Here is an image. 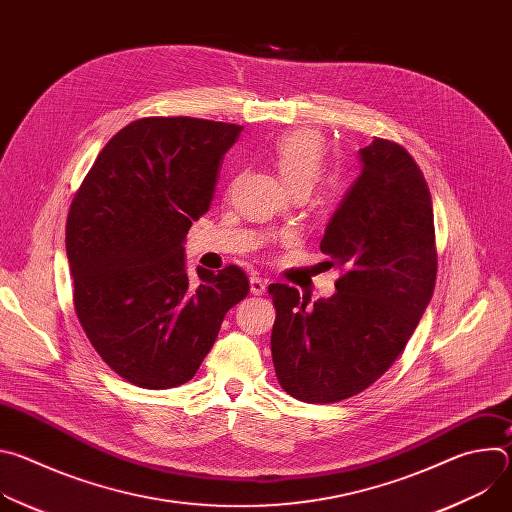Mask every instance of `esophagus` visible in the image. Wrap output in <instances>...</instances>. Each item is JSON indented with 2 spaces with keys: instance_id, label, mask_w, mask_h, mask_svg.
<instances>
[{
  "instance_id": "1",
  "label": "esophagus",
  "mask_w": 512,
  "mask_h": 512,
  "mask_svg": "<svg viewBox=\"0 0 512 512\" xmlns=\"http://www.w3.org/2000/svg\"><path fill=\"white\" fill-rule=\"evenodd\" d=\"M249 283H251V294H253V296H261V294H265V287H267V281H265V279H261V277L253 275V277L249 279Z\"/></svg>"
}]
</instances>
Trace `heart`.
I'll return each instance as SVG.
<instances>
[{"label":"heart","instance_id":"obj_1","mask_svg":"<svg viewBox=\"0 0 512 512\" xmlns=\"http://www.w3.org/2000/svg\"><path fill=\"white\" fill-rule=\"evenodd\" d=\"M271 162L291 192H310L326 164V141L314 129H291L271 143Z\"/></svg>","mask_w":512,"mask_h":512}]
</instances>
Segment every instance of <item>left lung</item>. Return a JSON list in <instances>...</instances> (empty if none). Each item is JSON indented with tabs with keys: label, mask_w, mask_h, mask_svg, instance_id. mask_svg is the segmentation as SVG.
<instances>
[{
	"label": "left lung",
	"mask_w": 512,
	"mask_h": 512,
	"mask_svg": "<svg viewBox=\"0 0 512 512\" xmlns=\"http://www.w3.org/2000/svg\"><path fill=\"white\" fill-rule=\"evenodd\" d=\"M362 172L330 218L322 253L342 269L328 300L271 283V356L285 393L336 403L391 369L435 287L437 251L427 182L399 143L379 139L358 152Z\"/></svg>",
	"instance_id": "left-lung-1"
}]
</instances>
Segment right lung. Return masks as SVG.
<instances>
[{
    "label": "right lung",
    "instance_id": "obj_1",
    "mask_svg": "<svg viewBox=\"0 0 512 512\" xmlns=\"http://www.w3.org/2000/svg\"><path fill=\"white\" fill-rule=\"evenodd\" d=\"M241 125L143 117L117 131L72 198L66 255L75 310L99 356L141 389L190 381L227 312L249 294L237 265L198 267L184 241L212 200Z\"/></svg>",
    "mask_w": 512,
    "mask_h": 512
}]
</instances>
